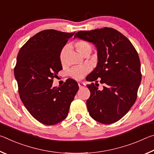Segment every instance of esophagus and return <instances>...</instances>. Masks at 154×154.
Listing matches in <instances>:
<instances>
[{"label":"esophagus","instance_id":"1","mask_svg":"<svg viewBox=\"0 0 154 154\" xmlns=\"http://www.w3.org/2000/svg\"><path fill=\"white\" fill-rule=\"evenodd\" d=\"M78 85H79V87L81 88H83V87H85V85H86V84H85V82H78Z\"/></svg>","mask_w":154,"mask_h":154}]
</instances>
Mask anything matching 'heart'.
Instances as JSON below:
<instances>
[{"label": "heart", "instance_id": "b5f03b06", "mask_svg": "<svg viewBox=\"0 0 154 154\" xmlns=\"http://www.w3.org/2000/svg\"><path fill=\"white\" fill-rule=\"evenodd\" d=\"M74 45L75 49H77V51L83 56L86 55V54H89L90 55L91 51H92V46H91L89 43H88L85 41H77L75 43ZM66 51L67 47H64V48L61 49L60 52V60L62 64H64L65 60H66ZM90 68L88 65H84V66H75L69 70V71L68 72V75L75 79L79 80L82 79L90 71Z\"/></svg>", "mask_w": 154, "mask_h": 154}]
</instances>
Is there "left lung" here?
Instances as JSON below:
<instances>
[{
    "instance_id": "obj_1",
    "label": "left lung",
    "mask_w": 154,
    "mask_h": 154,
    "mask_svg": "<svg viewBox=\"0 0 154 154\" xmlns=\"http://www.w3.org/2000/svg\"><path fill=\"white\" fill-rule=\"evenodd\" d=\"M74 38L94 44L97 66L86 80L90 96L86 101L90 116L100 123L118 122L132 107L137 98L141 72L139 55L124 35L112 28L79 31ZM103 84L98 89V82Z\"/></svg>"
}]
</instances>
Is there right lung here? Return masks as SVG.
<instances>
[{"instance_id":"1","label":"right lung","mask_w":154,"mask_h":154,"mask_svg":"<svg viewBox=\"0 0 154 154\" xmlns=\"http://www.w3.org/2000/svg\"><path fill=\"white\" fill-rule=\"evenodd\" d=\"M75 32L45 30L36 34L18 53L14 75L21 100L33 118L54 125L66 118L79 90L77 83L67 79L53 87V79L62 69L60 52Z\"/></svg>"}]
</instances>
